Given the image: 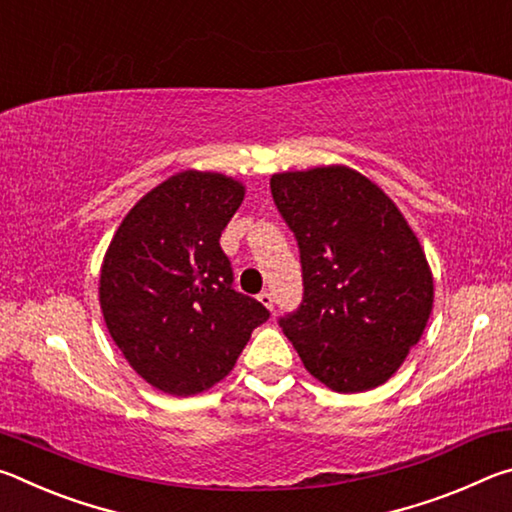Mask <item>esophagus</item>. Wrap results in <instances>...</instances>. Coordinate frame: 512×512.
<instances>
[{"mask_svg": "<svg viewBox=\"0 0 512 512\" xmlns=\"http://www.w3.org/2000/svg\"><path fill=\"white\" fill-rule=\"evenodd\" d=\"M257 300L262 302V305H264L266 309H271V311H273V307H275V300H273V293H271V291H262V293H259V296H257Z\"/></svg>", "mask_w": 512, "mask_h": 512, "instance_id": "34e87169", "label": "esophagus"}]
</instances>
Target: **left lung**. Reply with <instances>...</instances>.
Returning a JSON list of instances; mask_svg holds the SVG:
<instances>
[{
  "mask_svg": "<svg viewBox=\"0 0 512 512\" xmlns=\"http://www.w3.org/2000/svg\"><path fill=\"white\" fill-rule=\"evenodd\" d=\"M271 194L296 235L300 307L280 318L305 368L336 393L384 384L420 341L433 277L397 205L343 164L273 173Z\"/></svg>",
  "mask_w": 512,
  "mask_h": 512,
  "instance_id": "obj_1",
  "label": "left lung"
}]
</instances>
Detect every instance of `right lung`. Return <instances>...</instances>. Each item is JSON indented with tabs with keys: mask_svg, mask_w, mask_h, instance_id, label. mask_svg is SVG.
I'll list each match as a JSON object with an SVG mask.
<instances>
[{
	"mask_svg": "<svg viewBox=\"0 0 512 512\" xmlns=\"http://www.w3.org/2000/svg\"><path fill=\"white\" fill-rule=\"evenodd\" d=\"M246 187L180 171L135 203L101 264L99 302L117 348L144 381L187 397L235 368L268 309L232 289L221 232Z\"/></svg>",
	"mask_w": 512,
	"mask_h": 512,
	"instance_id": "obj_1",
	"label": "right lung"
}]
</instances>
